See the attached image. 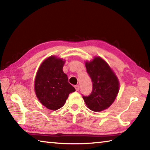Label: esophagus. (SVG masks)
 I'll list each match as a JSON object with an SVG mask.
<instances>
[{"instance_id":"esophagus-1","label":"esophagus","mask_w":150,"mask_h":150,"mask_svg":"<svg viewBox=\"0 0 150 150\" xmlns=\"http://www.w3.org/2000/svg\"><path fill=\"white\" fill-rule=\"evenodd\" d=\"M75 90L76 91H79V88H80V87L79 85H75Z\"/></svg>"}]
</instances>
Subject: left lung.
<instances>
[{
  "instance_id": "8db88e82",
  "label": "left lung",
  "mask_w": 150,
  "mask_h": 150,
  "mask_svg": "<svg viewBox=\"0 0 150 150\" xmlns=\"http://www.w3.org/2000/svg\"><path fill=\"white\" fill-rule=\"evenodd\" d=\"M85 66L92 81L93 89L88 96L82 95L83 98L91 110L102 111L115 101L119 91L118 80L105 61L99 57L86 62Z\"/></svg>"
}]
</instances>
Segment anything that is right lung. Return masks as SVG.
I'll use <instances>...</instances> for the list:
<instances>
[{
	"mask_svg": "<svg viewBox=\"0 0 150 150\" xmlns=\"http://www.w3.org/2000/svg\"><path fill=\"white\" fill-rule=\"evenodd\" d=\"M64 63L54 56L48 57L40 65L35 77L34 88L37 97L50 110L62 107L69 94L75 91L63 71Z\"/></svg>",
	"mask_w": 150,
	"mask_h": 150,
	"instance_id": "1",
	"label": "right lung"
}]
</instances>
